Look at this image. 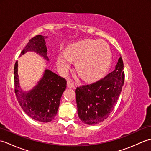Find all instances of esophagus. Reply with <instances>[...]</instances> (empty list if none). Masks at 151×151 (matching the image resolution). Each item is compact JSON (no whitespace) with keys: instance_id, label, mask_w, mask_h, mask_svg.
<instances>
[{"instance_id":"obj_1","label":"esophagus","mask_w":151,"mask_h":151,"mask_svg":"<svg viewBox=\"0 0 151 151\" xmlns=\"http://www.w3.org/2000/svg\"><path fill=\"white\" fill-rule=\"evenodd\" d=\"M75 86V84L72 81H67V87L69 88H73Z\"/></svg>"}]
</instances>
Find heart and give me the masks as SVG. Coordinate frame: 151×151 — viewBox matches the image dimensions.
I'll return each instance as SVG.
<instances>
[{
  "label": "heart",
  "instance_id": "b5f03b06",
  "mask_svg": "<svg viewBox=\"0 0 151 151\" xmlns=\"http://www.w3.org/2000/svg\"><path fill=\"white\" fill-rule=\"evenodd\" d=\"M71 62H75L76 72L84 81L93 82L107 73L111 62V51L104 41H81L70 45L65 52L59 54L56 59L58 69L66 73Z\"/></svg>",
  "mask_w": 151,
  "mask_h": 151
}]
</instances>
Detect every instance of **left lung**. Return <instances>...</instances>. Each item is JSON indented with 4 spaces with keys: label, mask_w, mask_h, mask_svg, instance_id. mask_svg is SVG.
Returning a JSON list of instances; mask_svg holds the SVG:
<instances>
[{
    "label": "left lung",
    "mask_w": 151,
    "mask_h": 151,
    "mask_svg": "<svg viewBox=\"0 0 151 151\" xmlns=\"http://www.w3.org/2000/svg\"><path fill=\"white\" fill-rule=\"evenodd\" d=\"M123 69L120 55L114 71L97 82L76 89L78 115L85 124L100 123L113 111L124 84Z\"/></svg>",
    "instance_id": "8db88e82"
}]
</instances>
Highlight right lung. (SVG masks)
I'll list each match as a JSON object with an SVG mask.
<instances>
[{"label":"right lung","instance_id":"obj_1","mask_svg":"<svg viewBox=\"0 0 151 151\" xmlns=\"http://www.w3.org/2000/svg\"><path fill=\"white\" fill-rule=\"evenodd\" d=\"M47 37L38 35L30 40L20 56L28 52H34L49 62L45 42ZM66 85L65 78L46 69L37 84L30 90L24 91L19 82L18 62H15L14 86L16 97L23 111L34 120L48 123L54 119L58 110L61 97L67 88Z\"/></svg>","mask_w":151,"mask_h":151}]
</instances>
